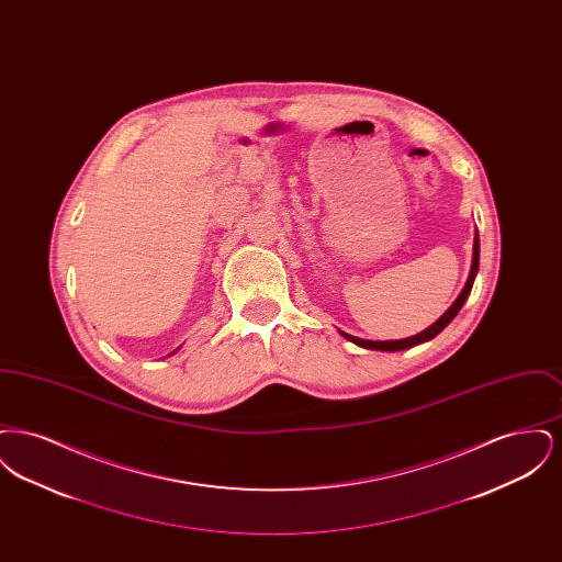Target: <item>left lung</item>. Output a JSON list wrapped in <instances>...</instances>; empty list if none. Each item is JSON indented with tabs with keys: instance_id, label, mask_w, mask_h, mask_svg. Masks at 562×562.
Segmentation results:
<instances>
[{
	"instance_id": "obj_1",
	"label": "left lung",
	"mask_w": 562,
	"mask_h": 562,
	"mask_svg": "<svg viewBox=\"0 0 562 562\" xmlns=\"http://www.w3.org/2000/svg\"><path fill=\"white\" fill-rule=\"evenodd\" d=\"M479 236H476V241H474V259H472V271H470V278H468V282H465V286H463V291L461 294L457 296V301H454L453 305L447 310V314L440 318L438 322H434L429 328H426L424 333H419V335H415V337H408V339H401V341H367V339H358V337H351L348 333H341L346 339H349L351 344H356V346H360V348L367 349H383V351H398V349L413 348V346H417V344H424V341H429V339H434L449 322L453 321L454 316H457V312L461 310V305L465 303V299H468V294L472 291V284H474V276H476V271H479Z\"/></svg>"
}]
</instances>
